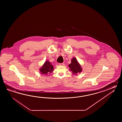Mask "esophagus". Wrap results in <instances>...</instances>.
I'll return each mask as SVG.
<instances>
[{
  "label": "esophagus",
  "mask_w": 122,
  "mask_h": 122,
  "mask_svg": "<svg viewBox=\"0 0 122 122\" xmlns=\"http://www.w3.org/2000/svg\"><path fill=\"white\" fill-rule=\"evenodd\" d=\"M59 65H60V66H64V63H60V64H59Z\"/></svg>",
  "instance_id": "1"
}]
</instances>
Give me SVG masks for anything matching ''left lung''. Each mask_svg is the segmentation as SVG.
Segmentation results:
<instances>
[{
  "mask_svg": "<svg viewBox=\"0 0 122 122\" xmlns=\"http://www.w3.org/2000/svg\"><path fill=\"white\" fill-rule=\"evenodd\" d=\"M71 71H72L74 75H76L78 73L82 71V68L80 64L78 62L75 57H73L71 61V63L68 65Z\"/></svg>",
  "mask_w": 122,
  "mask_h": 122,
  "instance_id": "8db88e82",
  "label": "left lung"
}]
</instances>
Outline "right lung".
I'll use <instances>...</instances> for the list:
<instances>
[{"instance_id":"right-lung-1","label":"right lung","mask_w":122,"mask_h":122,"mask_svg":"<svg viewBox=\"0 0 122 122\" xmlns=\"http://www.w3.org/2000/svg\"><path fill=\"white\" fill-rule=\"evenodd\" d=\"M54 71V67L52 64L48 61H46L39 69V71L42 75H47Z\"/></svg>"}]
</instances>
